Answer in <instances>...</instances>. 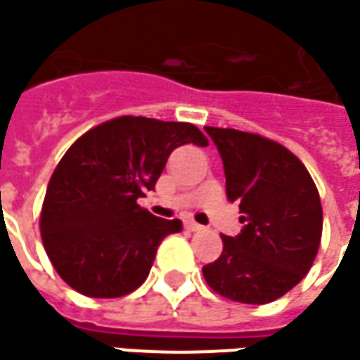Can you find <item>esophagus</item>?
<instances>
[{"instance_id":"esophagus-1","label":"esophagus","mask_w":360,"mask_h":360,"mask_svg":"<svg viewBox=\"0 0 360 360\" xmlns=\"http://www.w3.org/2000/svg\"><path fill=\"white\" fill-rule=\"evenodd\" d=\"M185 226L189 229L191 232H200L205 226H200L199 222H195V221H185Z\"/></svg>"}]
</instances>
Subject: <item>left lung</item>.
I'll list each match as a JSON object with an SVG mask.
<instances>
[{
	"label": "left lung",
	"mask_w": 360,
	"mask_h": 360,
	"mask_svg": "<svg viewBox=\"0 0 360 360\" xmlns=\"http://www.w3.org/2000/svg\"><path fill=\"white\" fill-rule=\"evenodd\" d=\"M219 149L226 197L240 207V234L222 236L219 260L202 276L232 302L270 303L302 282L323 229L321 200L305 165L272 139L231 128H205Z\"/></svg>",
	"instance_id": "1"
}]
</instances>
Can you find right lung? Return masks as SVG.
I'll use <instances>...</instances> for the list:
<instances>
[{"mask_svg": "<svg viewBox=\"0 0 360 360\" xmlns=\"http://www.w3.org/2000/svg\"><path fill=\"white\" fill-rule=\"evenodd\" d=\"M207 146L187 122L122 116L88 129L49 181L41 211L46 256L88 297H122L146 282L161 240L181 232L138 205L155 189L173 149Z\"/></svg>", "mask_w": 360, "mask_h": 360, "instance_id": "1", "label": "right lung"}]
</instances>
